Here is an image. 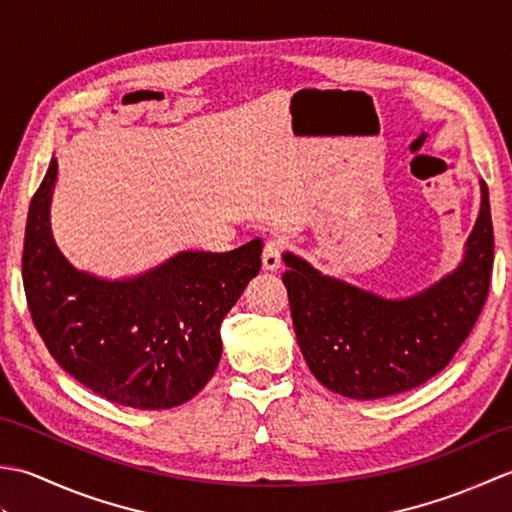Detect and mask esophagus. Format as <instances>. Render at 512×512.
Segmentation results:
<instances>
[{"label":"esophagus","mask_w":512,"mask_h":512,"mask_svg":"<svg viewBox=\"0 0 512 512\" xmlns=\"http://www.w3.org/2000/svg\"><path fill=\"white\" fill-rule=\"evenodd\" d=\"M286 242L284 239H270L264 246L262 264L266 270H279L281 268V253H284Z\"/></svg>","instance_id":"1"}]
</instances>
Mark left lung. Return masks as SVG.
Wrapping results in <instances>:
<instances>
[{
    "label": "left lung",
    "instance_id": "1",
    "mask_svg": "<svg viewBox=\"0 0 512 512\" xmlns=\"http://www.w3.org/2000/svg\"><path fill=\"white\" fill-rule=\"evenodd\" d=\"M493 220L482 182V209L458 270L409 299H385L321 275L284 255L292 325L310 372L323 387L356 400L409 391L449 365L471 334L493 273Z\"/></svg>",
    "mask_w": 512,
    "mask_h": 512
}]
</instances>
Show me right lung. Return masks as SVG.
Instances as JSON below:
<instances>
[{
  "label": "right lung",
  "instance_id": "1",
  "mask_svg": "<svg viewBox=\"0 0 512 512\" xmlns=\"http://www.w3.org/2000/svg\"><path fill=\"white\" fill-rule=\"evenodd\" d=\"M57 158L32 195L21 277L37 332L65 372L107 400L171 409L209 383L220 325L262 268V239L228 253L184 250L132 279L76 270L54 244L50 200Z\"/></svg>",
  "mask_w": 512,
  "mask_h": 512
}]
</instances>
